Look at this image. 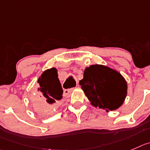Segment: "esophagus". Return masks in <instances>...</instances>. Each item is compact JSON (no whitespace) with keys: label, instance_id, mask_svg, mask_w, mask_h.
Masks as SVG:
<instances>
[{"label":"esophagus","instance_id":"esophagus-1","mask_svg":"<svg viewBox=\"0 0 150 150\" xmlns=\"http://www.w3.org/2000/svg\"><path fill=\"white\" fill-rule=\"evenodd\" d=\"M73 88L72 89H66V90H64V92H63V95L65 96H69L70 94H71V93L73 91Z\"/></svg>","mask_w":150,"mask_h":150}]
</instances>
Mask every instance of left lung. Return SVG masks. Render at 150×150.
Wrapping results in <instances>:
<instances>
[{"mask_svg": "<svg viewBox=\"0 0 150 150\" xmlns=\"http://www.w3.org/2000/svg\"><path fill=\"white\" fill-rule=\"evenodd\" d=\"M79 85L91 105L107 112L120 108L127 93V84L122 74L103 65L85 68Z\"/></svg>", "mask_w": 150, "mask_h": 150, "instance_id": "8db88e82", "label": "left lung"}]
</instances>
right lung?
I'll list each match as a JSON object with an SVG mask.
<instances>
[{
    "instance_id": "1",
    "label": "right lung",
    "mask_w": 150,
    "mask_h": 150,
    "mask_svg": "<svg viewBox=\"0 0 150 150\" xmlns=\"http://www.w3.org/2000/svg\"><path fill=\"white\" fill-rule=\"evenodd\" d=\"M40 97L32 98L35 111L39 114H50L59 107L62 99V90L55 68L47 69L41 74L38 80Z\"/></svg>"
}]
</instances>
